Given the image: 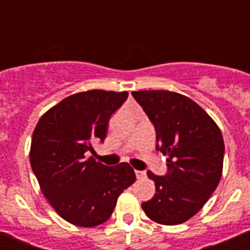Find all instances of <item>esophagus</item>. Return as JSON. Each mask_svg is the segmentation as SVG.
Wrapping results in <instances>:
<instances>
[{"label": "esophagus", "instance_id": "obj_1", "mask_svg": "<svg viewBox=\"0 0 250 250\" xmlns=\"http://www.w3.org/2000/svg\"><path fill=\"white\" fill-rule=\"evenodd\" d=\"M135 175L139 180H141V179H145L146 173H145V171H141V170H135Z\"/></svg>", "mask_w": 250, "mask_h": 250}]
</instances>
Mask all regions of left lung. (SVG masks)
Listing matches in <instances>:
<instances>
[{
	"instance_id": "obj_1",
	"label": "left lung",
	"mask_w": 250,
	"mask_h": 250,
	"mask_svg": "<svg viewBox=\"0 0 250 250\" xmlns=\"http://www.w3.org/2000/svg\"><path fill=\"white\" fill-rule=\"evenodd\" d=\"M156 130V149L167 174L147 171L155 195L141 208L158 224L176 225L195 215L220 182L224 140L215 121L188 96L167 90L131 92Z\"/></svg>"
}]
</instances>
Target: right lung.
I'll return each mask as SVG.
<instances>
[{
	"label": "right lung",
	"mask_w": 250,
	"mask_h": 250,
	"mask_svg": "<svg viewBox=\"0 0 250 250\" xmlns=\"http://www.w3.org/2000/svg\"><path fill=\"white\" fill-rule=\"evenodd\" d=\"M127 91L89 90L70 95L40 118L30 163L43 196L62 219L92 228L111 216L118 198L136 180L127 163L105 167L85 152L107 135L110 116Z\"/></svg>",
	"instance_id": "right-lung-1"
}]
</instances>
